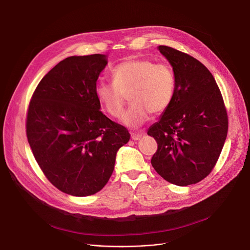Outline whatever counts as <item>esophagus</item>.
Returning <instances> with one entry per match:
<instances>
[{
	"mask_svg": "<svg viewBox=\"0 0 250 250\" xmlns=\"http://www.w3.org/2000/svg\"><path fill=\"white\" fill-rule=\"evenodd\" d=\"M143 135H144V132H132V134L130 135V138L134 141H139Z\"/></svg>",
	"mask_w": 250,
	"mask_h": 250,
	"instance_id": "1",
	"label": "esophagus"
}]
</instances>
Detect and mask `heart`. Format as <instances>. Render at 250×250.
I'll return each mask as SVG.
<instances>
[{
	"mask_svg": "<svg viewBox=\"0 0 250 250\" xmlns=\"http://www.w3.org/2000/svg\"><path fill=\"white\" fill-rule=\"evenodd\" d=\"M111 77L112 82L103 81L96 85V97L109 115L121 119L129 94L131 104L124 116L128 126L142 125L151 112L161 114L173 102L177 81L168 63L130 59L116 65Z\"/></svg>",
	"mask_w": 250,
	"mask_h": 250,
	"instance_id": "b5f03b06",
	"label": "heart"
}]
</instances>
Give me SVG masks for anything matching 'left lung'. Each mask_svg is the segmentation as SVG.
Instances as JSON below:
<instances>
[{"label": "left lung", "mask_w": 250, "mask_h": 250, "mask_svg": "<svg viewBox=\"0 0 250 250\" xmlns=\"http://www.w3.org/2000/svg\"><path fill=\"white\" fill-rule=\"evenodd\" d=\"M176 75L173 102L161 120L148 128L157 144L151 163L166 181L188 186L214 169L228 131L221 91L200 61L169 46H159Z\"/></svg>", "instance_id": "8db88e82"}]
</instances>
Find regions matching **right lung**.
Returning a JSON list of instances; mask_svg holds the SVG:
<instances>
[{
  "label": "right lung",
  "mask_w": 250,
  "mask_h": 250,
  "mask_svg": "<svg viewBox=\"0 0 250 250\" xmlns=\"http://www.w3.org/2000/svg\"><path fill=\"white\" fill-rule=\"evenodd\" d=\"M106 56H71L60 61L33 92L26 134L40 169L63 193L77 197L101 191L128 130L104 115L95 94Z\"/></svg>",
  "instance_id": "add662e5"
}]
</instances>
